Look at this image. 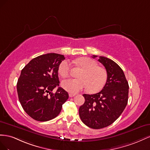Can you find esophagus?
I'll return each mask as SVG.
<instances>
[{
	"instance_id": "34e87169",
	"label": "esophagus",
	"mask_w": 150,
	"mask_h": 150,
	"mask_svg": "<svg viewBox=\"0 0 150 150\" xmlns=\"http://www.w3.org/2000/svg\"><path fill=\"white\" fill-rule=\"evenodd\" d=\"M74 96H75V94L71 93H69V97H74Z\"/></svg>"
}]
</instances>
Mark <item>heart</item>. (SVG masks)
<instances>
[{
  "mask_svg": "<svg viewBox=\"0 0 150 150\" xmlns=\"http://www.w3.org/2000/svg\"><path fill=\"white\" fill-rule=\"evenodd\" d=\"M75 63L83 70L79 76L80 79H68L63 81L62 85L65 91L76 93L88 88L90 92L94 93L99 92L104 87L108 80V72L104 68L98 66L95 60L88 57L76 59ZM71 68V63L64 60L59 64V74L63 77H67L70 74Z\"/></svg>",
  "mask_w": 150,
  "mask_h": 150,
  "instance_id": "1",
  "label": "heart"
}]
</instances>
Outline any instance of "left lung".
<instances>
[{
    "label": "left lung",
    "mask_w": 150,
    "mask_h": 150,
    "mask_svg": "<svg viewBox=\"0 0 150 150\" xmlns=\"http://www.w3.org/2000/svg\"><path fill=\"white\" fill-rule=\"evenodd\" d=\"M96 57L93 55L92 58ZM98 61L105 67L108 80L99 93L83 94L85 100L79 108L82 121L96 129L110 125L120 116L127 105L129 93V85L121 68L104 57H99Z\"/></svg>",
    "instance_id": "1"
}]
</instances>
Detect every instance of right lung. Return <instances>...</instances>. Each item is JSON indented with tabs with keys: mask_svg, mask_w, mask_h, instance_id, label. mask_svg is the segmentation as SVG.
I'll return each mask as SVG.
<instances>
[{
	"mask_svg": "<svg viewBox=\"0 0 150 150\" xmlns=\"http://www.w3.org/2000/svg\"><path fill=\"white\" fill-rule=\"evenodd\" d=\"M63 55L47 53L30 61L21 70L17 83L20 103L30 117L38 121H48L60 113L68 99V92L59 86L58 68Z\"/></svg>",
	"mask_w": 150,
	"mask_h": 150,
	"instance_id": "right-lung-1",
	"label": "right lung"
}]
</instances>
